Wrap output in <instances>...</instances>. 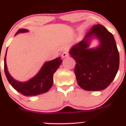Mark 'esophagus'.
Masks as SVG:
<instances>
[{
    "label": "esophagus",
    "instance_id": "34e87169",
    "mask_svg": "<svg viewBox=\"0 0 126 126\" xmlns=\"http://www.w3.org/2000/svg\"><path fill=\"white\" fill-rule=\"evenodd\" d=\"M62 57H63V58H65V57H67V56H69L68 52V51H63V53H62Z\"/></svg>",
    "mask_w": 126,
    "mask_h": 126
}]
</instances>
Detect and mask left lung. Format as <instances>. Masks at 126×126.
<instances>
[{
    "label": "left lung",
    "instance_id": "1",
    "mask_svg": "<svg viewBox=\"0 0 126 126\" xmlns=\"http://www.w3.org/2000/svg\"><path fill=\"white\" fill-rule=\"evenodd\" d=\"M96 35L100 45L88 49L89 38ZM76 62L75 73L78 84L86 91H101L114 79L119 66V54L114 36L102 25H94L85 38L70 51Z\"/></svg>",
    "mask_w": 126,
    "mask_h": 126
}]
</instances>
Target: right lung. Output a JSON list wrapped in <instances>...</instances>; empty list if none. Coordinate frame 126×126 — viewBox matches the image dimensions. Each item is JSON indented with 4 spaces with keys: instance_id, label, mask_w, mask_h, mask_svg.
Instances as JSON below:
<instances>
[{
    "instance_id": "right-lung-1",
    "label": "right lung",
    "mask_w": 126,
    "mask_h": 126,
    "mask_svg": "<svg viewBox=\"0 0 126 126\" xmlns=\"http://www.w3.org/2000/svg\"><path fill=\"white\" fill-rule=\"evenodd\" d=\"M28 32L22 29L18 30L16 34ZM7 53V51H6ZM62 62L60 57H58L50 62H46L40 71L32 79L27 82L22 83L15 80L8 72L6 64V55L4 58V71L7 80L12 86L18 92L26 96H33L47 93L53 85V74Z\"/></svg>"
}]
</instances>
